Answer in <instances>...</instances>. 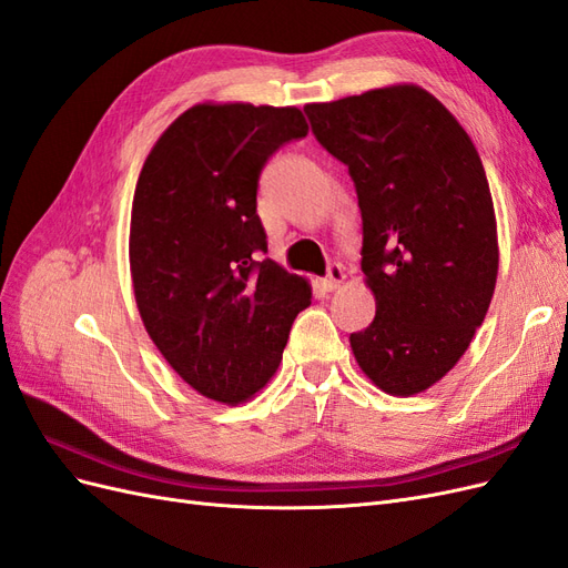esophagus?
Listing matches in <instances>:
<instances>
[{
    "label": "esophagus",
    "instance_id": "obj_1",
    "mask_svg": "<svg viewBox=\"0 0 568 568\" xmlns=\"http://www.w3.org/2000/svg\"><path fill=\"white\" fill-rule=\"evenodd\" d=\"M343 282H346V272H343V267L341 265H329V272H326V277L322 280V288L324 291H334Z\"/></svg>",
    "mask_w": 568,
    "mask_h": 568
}]
</instances>
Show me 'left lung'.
Wrapping results in <instances>:
<instances>
[{"mask_svg":"<svg viewBox=\"0 0 568 568\" xmlns=\"http://www.w3.org/2000/svg\"><path fill=\"white\" fill-rule=\"evenodd\" d=\"M317 142L348 165L376 313L351 348L390 395L432 388L467 353L497 282V222L478 151L419 84L307 104Z\"/></svg>","mask_w":568,"mask_h":568,"instance_id":"left-lung-1","label":"left lung"}]
</instances>
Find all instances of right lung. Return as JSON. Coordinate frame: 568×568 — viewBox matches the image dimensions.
Listing matches in <instances>:
<instances>
[{
	"mask_svg": "<svg viewBox=\"0 0 568 568\" xmlns=\"http://www.w3.org/2000/svg\"><path fill=\"white\" fill-rule=\"evenodd\" d=\"M307 123L296 106L196 104L153 144L136 180L130 274L151 341L182 379L225 405L282 363L313 288L267 253L257 178Z\"/></svg>",
	"mask_w": 568,
	"mask_h": 568,
	"instance_id": "add662e5",
	"label": "right lung"
}]
</instances>
